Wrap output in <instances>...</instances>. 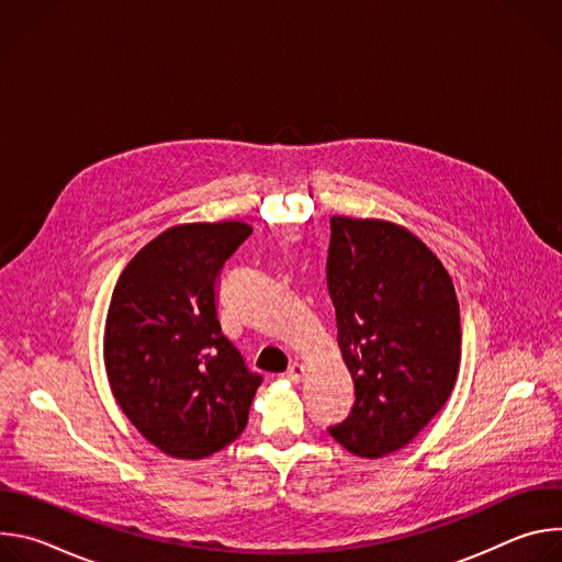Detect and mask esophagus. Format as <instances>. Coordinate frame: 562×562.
<instances>
[{"instance_id": "esophagus-1", "label": "esophagus", "mask_w": 562, "mask_h": 562, "mask_svg": "<svg viewBox=\"0 0 562 562\" xmlns=\"http://www.w3.org/2000/svg\"><path fill=\"white\" fill-rule=\"evenodd\" d=\"M302 375H304V367L297 364V362H293V364L286 369V373H284V378L291 380V382H300Z\"/></svg>"}]
</instances>
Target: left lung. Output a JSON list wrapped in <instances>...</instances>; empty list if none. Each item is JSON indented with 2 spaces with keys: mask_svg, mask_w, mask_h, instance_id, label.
Masks as SVG:
<instances>
[{
  "mask_svg": "<svg viewBox=\"0 0 562 562\" xmlns=\"http://www.w3.org/2000/svg\"><path fill=\"white\" fill-rule=\"evenodd\" d=\"M327 286L356 400L327 427L360 458L409 445L442 409L460 367V306L440 260L403 226L331 217Z\"/></svg>",
  "mask_w": 562,
  "mask_h": 562,
  "instance_id": "obj_1",
  "label": "left lung"
}]
</instances>
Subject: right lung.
Returning a JSON list of instances; mask_svg holds the SVG:
<instances>
[{
    "instance_id": "obj_1",
    "label": "right lung",
    "mask_w": 562,
    "mask_h": 562,
    "mask_svg": "<svg viewBox=\"0 0 562 562\" xmlns=\"http://www.w3.org/2000/svg\"><path fill=\"white\" fill-rule=\"evenodd\" d=\"M254 233L245 222L182 224L157 235L122 271L104 336L117 405L173 458H204L245 431L262 373L217 319L220 273Z\"/></svg>"
}]
</instances>
